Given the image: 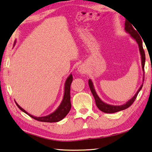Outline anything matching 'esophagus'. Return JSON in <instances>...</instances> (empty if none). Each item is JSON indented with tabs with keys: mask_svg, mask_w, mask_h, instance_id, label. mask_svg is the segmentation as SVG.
<instances>
[{
	"mask_svg": "<svg viewBox=\"0 0 152 152\" xmlns=\"http://www.w3.org/2000/svg\"><path fill=\"white\" fill-rule=\"evenodd\" d=\"M78 71L82 74H84L86 73V68L84 65H80L78 67Z\"/></svg>",
	"mask_w": 152,
	"mask_h": 152,
	"instance_id": "34e87169",
	"label": "esophagus"
}]
</instances>
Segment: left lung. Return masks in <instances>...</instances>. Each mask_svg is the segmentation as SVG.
<instances>
[{"label":"left lung","mask_w":152,"mask_h":152,"mask_svg":"<svg viewBox=\"0 0 152 152\" xmlns=\"http://www.w3.org/2000/svg\"><path fill=\"white\" fill-rule=\"evenodd\" d=\"M133 24L129 23V22L127 21L126 20L125 23V30L127 31L128 33H129L130 35L134 39L136 42H137V44L139 45V49H140V54L141 56V65H142V69L143 71H144V66H145V51L143 50V43H142V40H141V38L140 37V36L138 35V33L137 32V31H135L134 28L132 26ZM144 81V79H143ZM143 84H141V86L140 87V88L137 91V92H136V94L133 96V98H132L129 101H127L125 104H123V105H110L109 104H107L104 102L103 101H101V99H100L99 96H98V94H96V91H95L94 88V85L91 79L88 80V85L90 87V89H91V92L92 95L95 99V102H96V104L97 107L101 110V111L106 113H117L119 112L120 110H125L126 109H127L128 107H129L131 105H132L133 102L135 101V100L136 99V97H137V94L140 91H141V89L142 88L143 86Z\"/></svg>","instance_id":"8db88e82"}]
</instances>
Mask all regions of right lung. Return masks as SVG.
<instances>
[{
	"mask_svg": "<svg viewBox=\"0 0 152 152\" xmlns=\"http://www.w3.org/2000/svg\"><path fill=\"white\" fill-rule=\"evenodd\" d=\"M73 80L72 75L70 74L66 79L65 82V86H64V95L62 101L58 108L56 109L54 112L51 113V114L48 115V116L44 117H35L33 115H30L28 113L26 110H25L23 108L20 107L17 102H15L17 106L19 107L20 110H21L23 112L26 113L27 115H29L33 119H34L37 121L42 122H48V123H54L58 122L63 119L65 117L71 109V102H70V86L71 83Z\"/></svg>",
	"mask_w": 152,
	"mask_h": 152,
	"instance_id": "1",
	"label": "right lung"
}]
</instances>
